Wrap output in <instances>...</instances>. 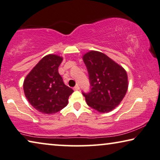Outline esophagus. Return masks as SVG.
I'll return each mask as SVG.
<instances>
[{
    "instance_id": "obj_1",
    "label": "esophagus",
    "mask_w": 160,
    "mask_h": 160,
    "mask_svg": "<svg viewBox=\"0 0 160 160\" xmlns=\"http://www.w3.org/2000/svg\"><path fill=\"white\" fill-rule=\"evenodd\" d=\"M73 89H74V91H78V90L80 89V86L78 85H76L73 88Z\"/></svg>"
}]
</instances>
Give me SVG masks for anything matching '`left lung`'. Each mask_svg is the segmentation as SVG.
<instances>
[{
	"label": "left lung",
	"mask_w": 160,
	"mask_h": 160,
	"mask_svg": "<svg viewBox=\"0 0 160 160\" xmlns=\"http://www.w3.org/2000/svg\"><path fill=\"white\" fill-rule=\"evenodd\" d=\"M88 72L91 91L82 92L87 104L109 112L120 104L128 91V75L122 67L104 53L91 51L82 57Z\"/></svg>",
	"instance_id": "obj_1"
}]
</instances>
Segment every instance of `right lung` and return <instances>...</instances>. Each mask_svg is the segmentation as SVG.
<instances>
[{
	"label": "right lung",
	"mask_w": 160,
	"mask_h": 160,
	"mask_svg": "<svg viewBox=\"0 0 160 160\" xmlns=\"http://www.w3.org/2000/svg\"><path fill=\"white\" fill-rule=\"evenodd\" d=\"M62 57L54 54L44 57L24 80V95L29 103L40 112L52 114L68 103L73 90L63 82L58 71Z\"/></svg>",
	"instance_id": "obj_1"
}]
</instances>
